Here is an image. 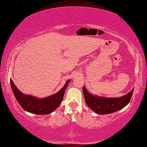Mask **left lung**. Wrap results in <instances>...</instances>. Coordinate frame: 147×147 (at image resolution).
Here are the masks:
<instances>
[{
	"label": "left lung",
	"instance_id": "1",
	"mask_svg": "<svg viewBox=\"0 0 147 147\" xmlns=\"http://www.w3.org/2000/svg\"><path fill=\"white\" fill-rule=\"evenodd\" d=\"M134 89L125 95L117 98H109L93 94L83 87L85 101L89 108L99 115H106L117 111L124 108L130 101Z\"/></svg>",
	"mask_w": 147,
	"mask_h": 147
}]
</instances>
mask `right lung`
Wrapping results in <instances>:
<instances>
[{"label":"right lung","instance_id":"obj_1","mask_svg":"<svg viewBox=\"0 0 147 147\" xmlns=\"http://www.w3.org/2000/svg\"><path fill=\"white\" fill-rule=\"evenodd\" d=\"M71 80H69L60 90L56 93L45 98H38L32 95L25 94L19 90L10 78L12 91L16 100L22 108L29 113L37 115H48L53 112L60 105L65 89Z\"/></svg>","mask_w":147,"mask_h":147}]
</instances>
